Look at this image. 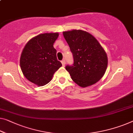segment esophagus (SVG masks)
<instances>
[{"label": "esophagus", "instance_id": "obj_1", "mask_svg": "<svg viewBox=\"0 0 133 133\" xmlns=\"http://www.w3.org/2000/svg\"><path fill=\"white\" fill-rule=\"evenodd\" d=\"M61 63H62L63 66H64L65 64H66V61H65L64 60H63L61 61Z\"/></svg>", "mask_w": 133, "mask_h": 133}]
</instances>
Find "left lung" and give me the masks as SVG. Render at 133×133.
<instances>
[{
    "label": "left lung",
    "mask_w": 133,
    "mask_h": 133,
    "mask_svg": "<svg viewBox=\"0 0 133 133\" xmlns=\"http://www.w3.org/2000/svg\"><path fill=\"white\" fill-rule=\"evenodd\" d=\"M74 63L66 66L71 78L83 88L92 85L103 76L108 67L106 51L92 35L82 30L63 31Z\"/></svg>",
    "instance_id": "8db88e82"
}]
</instances>
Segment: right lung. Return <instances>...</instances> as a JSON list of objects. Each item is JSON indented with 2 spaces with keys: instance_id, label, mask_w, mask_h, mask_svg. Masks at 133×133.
<instances>
[{
  "instance_id": "1",
  "label": "right lung",
  "mask_w": 133,
  "mask_h": 133,
  "mask_svg": "<svg viewBox=\"0 0 133 133\" xmlns=\"http://www.w3.org/2000/svg\"><path fill=\"white\" fill-rule=\"evenodd\" d=\"M58 36V33L37 35L26 43L21 53L19 63L24 76L37 86L49 83L54 73L62 66L53 46Z\"/></svg>"
}]
</instances>
